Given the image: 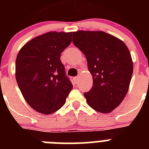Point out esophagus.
<instances>
[{
	"mask_svg": "<svg viewBox=\"0 0 149 149\" xmlns=\"http://www.w3.org/2000/svg\"><path fill=\"white\" fill-rule=\"evenodd\" d=\"M74 79V81H75L76 82H78V81L80 80V76H77V77H75Z\"/></svg>",
	"mask_w": 149,
	"mask_h": 149,
	"instance_id": "esophagus-1",
	"label": "esophagus"
}]
</instances>
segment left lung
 I'll list each match as a JSON object with an SVG mask.
<instances>
[{
    "instance_id": "1",
    "label": "left lung",
    "mask_w": 149,
    "mask_h": 149,
    "mask_svg": "<svg viewBox=\"0 0 149 149\" xmlns=\"http://www.w3.org/2000/svg\"><path fill=\"white\" fill-rule=\"evenodd\" d=\"M74 45L86 56L93 78V87L84 93L96 111L108 113L119 106L129 89L133 61L126 45L103 31L73 33Z\"/></svg>"
}]
</instances>
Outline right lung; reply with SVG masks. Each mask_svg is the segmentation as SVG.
Here are the masks:
<instances>
[{
  "label": "right lung",
  "instance_id": "obj_1",
  "mask_svg": "<svg viewBox=\"0 0 149 149\" xmlns=\"http://www.w3.org/2000/svg\"><path fill=\"white\" fill-rule=\"evenodd\" d=\"M72 33L49 32L30 40L19 51L15 78L27 104L36 111L51 114L65 103L73 88L60 60L72 42Z\"/></svg>",
  "mask_w": 149,
  "mask_h": 149
}]
</instances>
